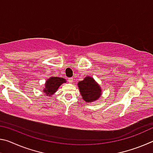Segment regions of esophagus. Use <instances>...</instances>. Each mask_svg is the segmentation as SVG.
Masks as SVG:
<instances>
[{
    "label": "esophagus",
    "instance_id": "obj_1",
    "mask_svg": "<svg viewBox=\"0 0 153 153\" xmlns=\"http://www.w3.org/2000/svg\"><path fill=\"white\" fill-rule=\"evenodd\" d=\"M68 82H69V83H72L73 82V81H74V79H73V78H71V77H69V78H68Z\"/></svg>",
    "mask_w": 153,
    "mask_h": 153
}]
</instances>
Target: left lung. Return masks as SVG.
I'll return each mask as SVG.
<instances>
[{"mask_svg":"<svg viewBox=\"0 0 153 153\" xmlns=\"http://www.w3.org/2000/svg\"><path fill=\"white\" fill-rule=\"evenodd\" d=\"M77 85L80 94L86 102H93L100 97L101 89L92 77H86Z\"/></svg>","mask_w":153,"mask_h":153,"instance_id":"1","label":"left lung"}]
</instances>
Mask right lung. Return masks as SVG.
<instances>
[{"label":"right lung","instance_id":"1","mask_svg":"<svg viewBox=\"0 0 153 153\" xmlns=\"http://www.w3.org/2000/svg\"><path fill=\"white\" fill-rule=\"evenodd\" d=\"M66 82L63 78L59 77H51L50 79H47L45 84V88L44 89V92L46 93L47 96H51L55 92L60 85L63 83Z\"/></svg>","mask_w":153,"mask_h":153}]
</instances>
